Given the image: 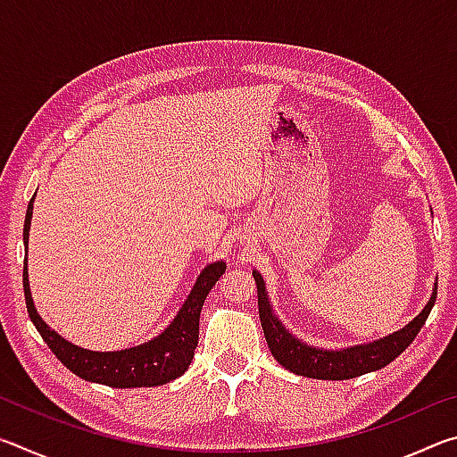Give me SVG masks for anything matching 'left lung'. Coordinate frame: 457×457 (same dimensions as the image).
<instances>
[{"mask_svg":"<svg viewBox=\"0 0 457 457\" xmlns=\"http://www.w3.org/2000/svg\"><path fill=\"white\" fill-rule=\"evenodd\" d=\"M253 280L258 286V312L262 320V330H264L266 343L272 351L274 359L280 362L292 373L311 377V378H322V381H345V378H354L359 375L370 373V370H378L395 361L401 353H403L409 345L413 343L417 332L428 320L433 304H436L437 296V284L433 288L428 306L423 308L420 316L393 335L385 337L381 340H375L370 345L351 346V349L343 351H322L314 349L300 343L294 338L288 330H286L280 320L272 314V308L268 303V294L264 288V280L258 272H253Z\"/></svg>","mask_w":457,"mask_h":457,"instance_id":"8db88e82","label":"left lung"}]
</instances>
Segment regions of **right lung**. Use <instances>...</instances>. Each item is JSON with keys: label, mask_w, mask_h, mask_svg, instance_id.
Here are the masks:
<instances>
[{"label": "right lung", "mask_w": 457, "mask_h": 457, "mask_svg": "<svg viewBox=\"0 0 457 457\" xmlns=\"http://www.w3.org/2000/svg\"><path fill=\"white\" fill-rule=\"evenodd\" d=\"M34 197L29 199L26 221H24V244L28 247L29 236V221H32ZM28 253V252H26ZM28 258H24V294L28 314L32 319L34 327L40 332L50 351L56 354V359L71 369L74 375H79L84 381L117 386V389H130V386H157L165 385L173 378L181 377L189 369L193 354L197 349L199 340V314L207 294L220 280L221 274L226 272L223 262L207 266L199 274L191 294L181 306L179 314L169 324L165 332H161L157 338L149 343L138 345L135 349L114 351V353H95L80 349L68 340L56 335L48 324H46L40 314L36 312L32 303V292L28 284Z\"/></svg>", "instance_id": "obj_1"}]
</instances>
